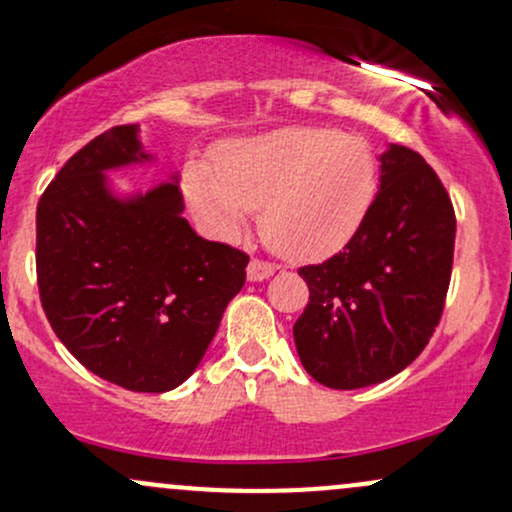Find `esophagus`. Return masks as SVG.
I'll use <instances>...</instances> for the list:
<instances>
[{
    "mask_svg": "<svg viewBox=\"0 0 512 512\" xmlns=\"http://www.w3.org/2000/svg\"><path fill=\"white\" fill-rule=\"evenodd\" d=\"M274 272H276V267L272 262L257 260V257H252L248 264V279L250 281H264V279H269Z\"/></svg>",
    "mask_w": 512,
    "mask_h": 512,
    "instance_id": "1",
    "label": "esophagus"
}]
</instances>
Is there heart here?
<instances>
[{"label":"heart","mask_w":512,"mask_h":512,"mask_svg":"<svg viewBox=\"0 0 512 512\" xmlns=\"http://www.w3.org/2000/svg\"><path fill=\"white\" fill-rule=\"evenodd\" d=\"M185 195L221 236L260 209L267 245L291 260L342 250L378 197V158L366 139L330 127H284L219 151L214 173L190 166Z\"/></svg>","instance_id":"obj_1"}]
</instances>
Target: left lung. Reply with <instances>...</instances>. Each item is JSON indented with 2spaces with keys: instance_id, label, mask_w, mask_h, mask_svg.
I'll return each instance as SVG.
<instances>
[{
  "instance_id": "1",
  "label": "left lung",
  "mask_w": 512,
  "mask_h": 512,
  "mask_svg": "<svg viewBox=\"0 0 512 512\" xmlns=\"http://www.w3.org/2000/svg\"><path fill=\"white\" fill-rule=\"evenodd\" d=\"M455 209L424 156L390 144L366 223L342 252L298 269L310 301L293 325L317 383L358 390L397 375L424 351L448 296Z\"/></svg>"
}]
</instances>
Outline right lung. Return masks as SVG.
I'll return each mask as SVG.
<instances>
[{"label": "right lung", "mask_w": 512, "mask_h": 512, "mask_svg": "<svg viewBox=\"0 0 512 512\" xmlns=\"http://www.w3.org/2000/svg\"><path fill=\"white\" fill-rule=\"evenodd\" d=\"M137 132L98 134L55 175L35 214V269L50 327L81 366L168 392L195 373L250 257L192 231L178 182L127 199L108 190L105 170L151 158Z\"/></svg>", "instance_id": "right-lung-1"}]
</instances>
